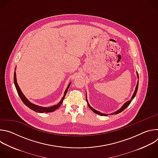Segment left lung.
I'll use <instances>...</instances> for the list:
<instances>
[{"mask_svg": "<svg viewBox=\"0 0 158 158\" xmlns=\"http://www.w3.org/2000/svg\"><path fill=\"white\" fill-rule=\"evenodd\" d=\"M136 73H137V77H138V79H139V76H138V72H136ZM138 84H139V81H138V82H137V84H136V88H135V90H134V93H133V94H132V96L131 97V99L130 100H129V101H126L123 106H122V107L119 109V110H116V111H115L114 112H112V113H111V114H111V115H113V114H119V113H120V112H121L122 111H123L129 104H130V103L131 102V101H132V99L134 98V97L136 96V93H137V91H138ZM86 94H85V98H86V101H87V105H88V106H89V107L91 109L94 113H96V114H99V115H101V116H107L109 114H104V113H102V112H99V111H98V110H96L95 109H94V108H93L91 106L89 105V102H88V101H87V93H85Z\"/></svg>", "mask_w": 158, "mask_h": 158, "instance_id": "1", "label": "left lung"}]
</instances>
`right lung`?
<instances>
[{"instance_id": "right-lung-1", "label": "right lung", "mask_w": 158, "mask_h": 158, "mask_svg": "<svg viewBox=\"0 0 158 158\" xmlns=\"http://www.w3.org/2000/svg\"><path fill=\"white\" fill-rule=\"evenodd\" d=\"M15 69H15V72H14V84H15V88H16V90L17 91V93L20 97V98L21 99L22 101L24 102V104L27 106L29 108H30L31 109L33 110L35 112H39V113H44V112H53V111H55L57 109H58L60 105L62 104L63 101H64V99L65 98V96L67 94V91H68V89L71 84V82L69 83V84L68 85V86H67V87L66 88V89L65 90V92L64 93V96L62 97V98L61 99V100L59 102H58L57 104H56V105H54V106H50V107H42V106H38V105H36V104H34L33 103H32L31 101H29L27 98L26 97L24 96V94L22 93V91L20 90L17 82V79H16V73H15Z\"/></svg>"}]
</instances>
